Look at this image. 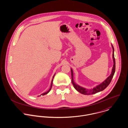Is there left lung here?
I'll use <instances>...</instances> for the list:
<instances>
[{"label":"left lung","instance_id":"left-lung-1","mask_svg":"<svg viewBox=\"0 0 128 128\" xmlns=\"http://www.w3.org/2000/svg\"><path fill=\"white\" fill-rule=\"evenodd\" d=\"M112 48L113 49V54H112V58H113V66L112 70L111 73L110 74V76L102 83H100V85H97L96 86L94 87L92 89H86L85 88H83L82 87L80 86L78 84H76L74 80H73V70L71 68V72H72V83L73 84V86L74 88L77 91L80 92L81 94H86V95H90V94H94L96 92H99L102 91L104 90L110 84L111 82V81L113 78V76L115 72V60L114 58V47L113 45L111 44Z\"/></svg>","mask_w":128,"mask_h":128}]
</instances>
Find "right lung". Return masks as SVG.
Returning a JSON list of instances; mask_svg holds the SVG:
<instances>
[{"label": "right lung", "mask_w": 128, "mask_h": 128, "mask_svg": "<svg viewBox=\"0 0 128 128\" xmlns=\"http://www.w3.org/2000/svg\"><path fill=\"white\" fill-rule=\"evenodd\" d=\"M55 75V74H54V75L53 76V79L52 80V82H51V86H50V88L49 89V90L48 91L46 92H44V93H43V94H42L40 96H44V95H45V94H47L50 91V90H51V89H52V85H53V78H54V76Z\"/></svg>", "instance_id": "1"}]
</instances>
